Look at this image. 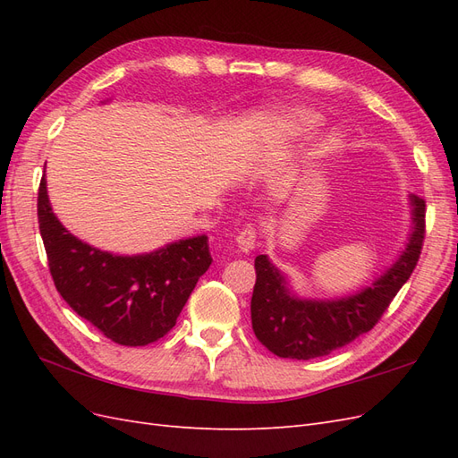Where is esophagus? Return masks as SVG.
<instances>
[{
	"instance_id": "obj_1",
	"label": "esophagus",
	"mask_w": 458,
	"mask_h": 458,
	"mask_svg": "<svg viewBox=\"0 0 458 458\" xmlns=\"http://www.w3.org/2000/svg\"><path fill=\"white\" fill-rule=\"evenodd\" d=\"M256 242H258V231H256V227L248 225L242 231H239V234H237V246H239L241 252H252L254 248H256Z\"/></svg>"
}]
</instances>
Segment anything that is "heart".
<instances>
[{
    "label": "heart",
    "instance_id": "heart-1",
    "mask_svg": "<svg viewBox=\"0 0 458 458\" xmlns=\"http://www.w3.org/2000/svg\"><path fill=\"white\" fill-rule=\"evenodd\" d=\"M317 123V116L311 114V113H296V114H290L284 122V128L288 133H294V135H300V133H308L310 130L315 128ZM336 147V140L335 137H328V140H325L321 143V148L323 152H328Z\"/></svg>",
    "mask_w": 458,
    "mask_h": 458
}]
</instances>
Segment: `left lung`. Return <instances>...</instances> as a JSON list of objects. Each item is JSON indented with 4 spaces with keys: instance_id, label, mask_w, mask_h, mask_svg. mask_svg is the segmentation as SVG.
<instances>
[{
    "instance_id": "obj_1",
    "label": "left lung",
    "mask_w": 458,
    "mask_h": 458,
    "mask_svg": "<svg viewBox=\"0 0 458 458\" xmlns=\"http://www.w3.org/2000/svg\"><path fill=\"white\" fill-rule=\"evenodd\" d=\"M414 231L403 256L363 293L335 301H306L288 296L283 275L266 256L254 261L256 284L250 301L252 328L266 348L288 359H315L344 348L372 330L414 271L426 237V200L412 195Z\"/></svg>"
}]
</instances>
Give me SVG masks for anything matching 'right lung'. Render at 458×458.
Masks as SVG:
<instances>
[{
    "mask_svg": "<svg viewBox=\"0 0 458 458\" xmlns=\"http://www.w3.org/2000/svg\"><path fill=\"white\" fill-rule=\"evenodd\" d=\"M38 224L55 288L81 318L120 345L135 348L168 335L212 263L208 237L133 258L91 248L51 212L46 177L38 191Z\"/></svg>",
    "mask_w": 458,
    "mask_h": 458,
    "instance_id": "obj_1",
    "label": "right lung"
}]
</instances>
